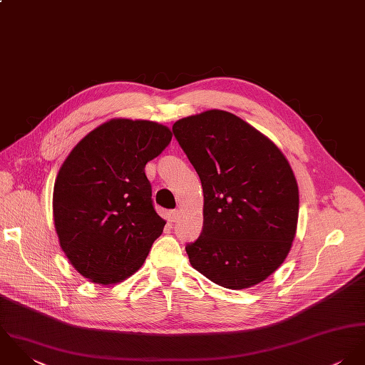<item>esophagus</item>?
<instances>
[{
    "label": "esophagus",
    "instance_id": "1",
    "mask_svg": "<svg viewBox=\"0 0 365 365\" xmlns=\"http://www.w3.org/2000/svg\"><path fill=\"white\" fill-rule=\"evenodd\" d=\"M178 217H179V210H170L169 212V220L170 221H176Z\"/></svg>",
    "mask_w": 365,
    "mask_h": 365
}]
</instances>
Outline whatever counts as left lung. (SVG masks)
<instances>
[{"mask_svg":"<svg viewBox=\"0 0 365 365\" xmlns=\"http://www.w3.org/2000/svg\"><path fill=\"white\" fill-rule=\"evenodd\" d=\"M175 138L203 187V230L186 245L192 267L227 289L265 281L291 251L299 190L291 165L240 117L209 110L176 121Z\"/></svg>","mask_w":365,"mask_h":365,"instance_id":"left-lung-1","label":"left lung"}]
</instances>
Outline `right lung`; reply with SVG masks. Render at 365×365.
Masks as SVG:
<instances>
[{
    "mask_svg": "<svg viewBox=\"0 0 365 365\" xmlns=\"http://www.w3.org/2000/svg\"><path fill=\"white\" fill-rule=\"evenodd\" d=\"M172 131L145 120H110L88 133L63 162L53 187V220L74 269L100 285L131 277L166 221L153 209L146 162Z\"/></svg>",
    "mask_w": 365,
    "mask_h": 365,
    "instance_id": "right-lung-1",
    "label": "right lung"
}]
</instances>
